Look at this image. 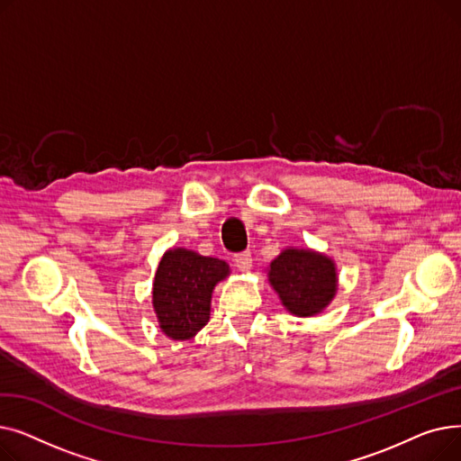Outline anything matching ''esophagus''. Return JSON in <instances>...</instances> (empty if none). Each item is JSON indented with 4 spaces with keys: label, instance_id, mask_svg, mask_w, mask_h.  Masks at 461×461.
Returning <instances> with one entry per match:
<instances>
[{
    "label": "esophagus",
    "instance_id": "esophagus-1",
    "mask_svg": "<svg viewBox=\"0 0 461 461\" xmlns=\"http://www.w3.org/2000/svg\"><path fill=\"white\" fill-rule=\"evenodd\" d=\"M233 265L239 271H250L252 267V254L250 252H240L233 258Z\"/></svg>",
    "mask_w": 461,
    "mask_h": 461
}]
</instances>
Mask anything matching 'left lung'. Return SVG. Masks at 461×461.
I'll return each mask as SVG.
<instances>
[{
    "label": "left lung",
    "instance_id": "obj_1",
    "mask_svg": "<svg viewBox=\"0 0 461 461\" xmlns=\"http://www.w3.org/2000/svg\"><path fill=\"white\" fill-rule=\"evenodd\" d=\"M269 282L285 310L299 318H310L323 312L338 289L334 261L308 249L282 250L271 261Z\"/></svg>",
    "mask_w": 461,
    "mask_h": 461
}]
</instances>
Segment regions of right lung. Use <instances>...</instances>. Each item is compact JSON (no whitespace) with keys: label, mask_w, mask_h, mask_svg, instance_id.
Wrapping results in <instances>:
<instances>
[{"label":"right lung","mask_w":461,"mask_h":461,"mask_svg":"<svg viewBox=\"0 0 461 461\" xmlns=\"http://www.w3.org/2000/svg\"><path fill=\"white\" fill-rule=\"evenodd\" d=\"M230 275L228 263L186 249L164 252L153 282V308L160 330L190 340L209 321L214 285Z\"/></svg>","instance_id":"add662e5"}]
</instances>
